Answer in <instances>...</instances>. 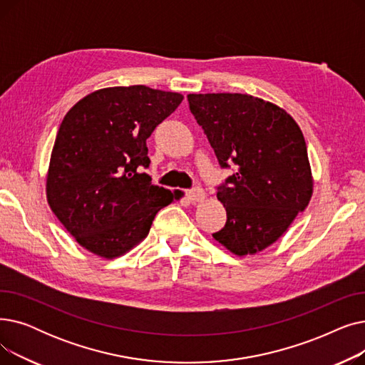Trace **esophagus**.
Wrapping results in <instances>:
<instances>
[{"mask_svg":"<svg viewBox=\"0 0 365 365\" xmlns=\"http://www.w3.org/2000/svg\"><path fill=\"white\" fill-rule=\"evenodd\" d=\"M185 195H186V198H187L190 202H198V201H202V200H204V197H205L204 190H202L201 187L189 189V190H186Z\"/></svg>","mask_w":365,"mask_h":365,"instance_id":"obj_1","label":"esophagus"}]
</instances>
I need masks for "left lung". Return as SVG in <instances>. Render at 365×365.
<instances>
[{
    "instance_id": "1",
    "label": "left lung",
    "mask_w": 365,
    "mask_h": 365,
    "mask_svg": "<svg viewBox=\"0 0 365 365\" xmlns=\"http://www.w3.org/2000/svg\"><path fill=\"white\" fill-rule=\"evenodd\" d=\"M219 165L226 223L213 237L234 255L262 252L308 207L312 178L302 130L274 103L241 93L187 94Z\"/></svg>"
}]
</instances>
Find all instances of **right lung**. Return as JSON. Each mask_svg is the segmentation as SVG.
Masks as SVG:
<instances>
[{
    "label": "right lung",
    "instance_id": "1",
    "mask_svg": "<svg viewBox=\"0 0 365 365\" xmlns=\"http://www.w3.org/2000/svg\"><path fill=\"white\" fill-rule=\"evenodd\" d=\"M179 93L110 87L76 103L57 131L47 200L88 252L112 259L142 241L180 192L152 185L146 139L182 103Z\"/></svg>",
    "mask_w": 365,
    "mask_h": 365
}]
</instances>
